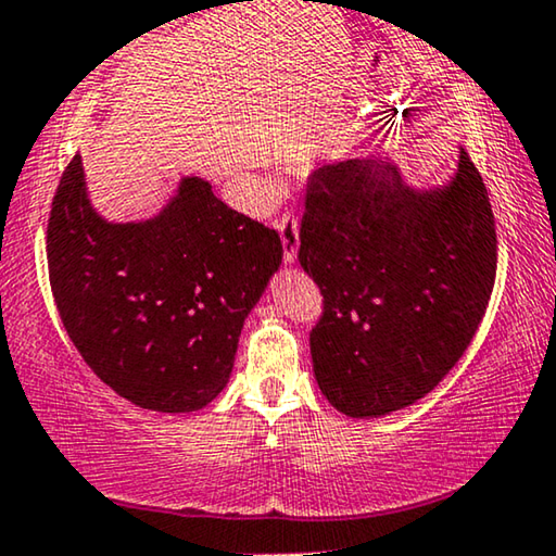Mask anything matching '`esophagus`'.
<instances>
[{"instance_id":"obj_1","label":"esophagus","mask_w":556,"mask_h":556,"mask_svg":"<svg viewBox=\"0 0 556 556\" xmlns=\"http://www.w3.org/2000/svg\"><path fill=\"white\" fill-rule=\"evenodd\" d=\"M281 247H285V262L294 264L296 262V249H300V224H296V216L292 211H285L277 222Z\"/></svg>"}]
</instances>
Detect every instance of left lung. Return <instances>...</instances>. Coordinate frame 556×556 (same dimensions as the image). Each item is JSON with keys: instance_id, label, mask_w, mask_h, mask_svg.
<instances>
[{"instance_id": "1", "label": "left lung", "mask_w": 556, "mask_h": 556, "mask_svg": "<svg viewBox=\"0 0 556 556\" xmlns=\"http://www.w3.org/2000/svg\"><path fill=\"white\" fill-rule=\"evenodd\" d=\"M300 264L323 292L309 332L323 395L350 418L416 403L471 345L496 279V224L466 151L441 189H413L393 163L315 170Z\"/></svg>"}]
</instances>
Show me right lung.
<instances>
[{"mask_svg":"<svg viewBox=\"0 0 556 556\" xmlns=\"http://www.w3.org/2000/svg\"><path fill=\"white\" fill-rule=\"evenodd\" d=\"M279 264V233L199 176L138 224L90 206L80 155L54 191L47 267L62 325L90 370L138 408L191 413L222 393Z\"/></svg>","mask_w":556,"mask_h":556,"instance_id":"add662e5","label":"right lung"}]
</instances>
